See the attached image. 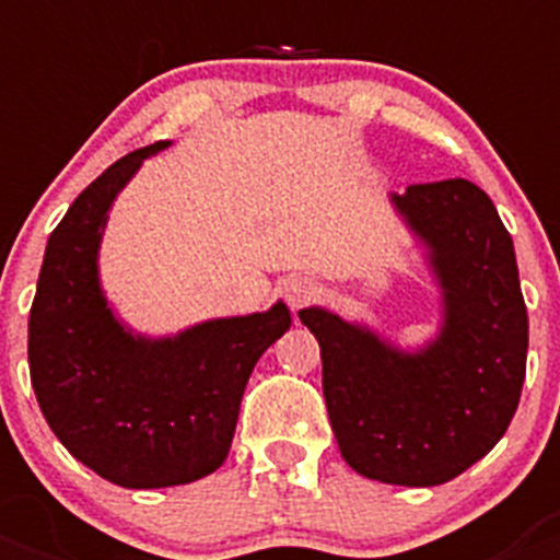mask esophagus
Listing matches in <instances>:
<instances>
[{
  "label": "esophagus",
  "mask_w": 560,
  "mask_h": 560,
  "mask_svg": "<svg viewBox=\"0 0 560 560\" xmlns=\"http://www.w3.org/2000/svg\"><path fill=\"white\" fill-rule=\"evenodd\" d=\"M281 296H284V302H288L293 311H299V307H305L311 299L316 296V284L307 276H290V279H284V284H281Z\"/></svg>",
  "instance_id": "1"
}]
</instances>
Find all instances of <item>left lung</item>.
I'll return each instance as SVG.
<instances>
[{
    "instance_id": "8db88e82",
    "label": "left lung",
    "mask_w": 560,
    "mask_h": 560,
    "mask_svg": "<svg viewBox=\"0 0 560 560\" xmlns=\"http://www.w3.org/2000/svg\"><path fill=\"white\" fill-rule=\"evenodd\" d=\"M439 288L433 340L400 349L363 323L311 305L299 319L323 358L342 459L360 477L430 488L459 477L509 430L521 400L529 316L512 235L468 179L389 194Z\"/></svg>"
}]
</instances>
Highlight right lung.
I'll return each mask as SVG.
<instances>
[{"label": "right lung", "mask_w": 560, "mask_h": 560, "mask_svg": "<svg viewBox=\"0 0 560 560\" xmlns=\"http://www.w3.org/2000/svg\"><path fill=\"white\" fill-rule=\"evenodd\" d=\"M130 153L78 194L46 244L28 319L31 386L51 433L121 488L186 486L229 456L255 363L290 311L218 316L168 337L133 331L101 288L109 209L148 156Z\"/></svg>", "instance_id": "add662e5"}]
</instances>
